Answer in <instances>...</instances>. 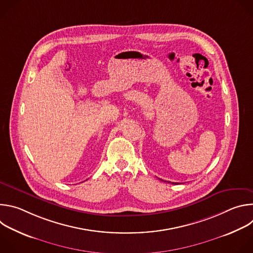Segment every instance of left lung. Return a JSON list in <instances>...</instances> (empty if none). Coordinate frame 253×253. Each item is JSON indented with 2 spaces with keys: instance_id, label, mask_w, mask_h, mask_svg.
Here are the masks:
<instances>
[{
  "instance_id": "8db88e82",
  "label": "left lung",
  "mask_w": 253,
  "mask_h": 253,
  "mask_svg": "<svg viewBox=\"0 0 253 253\" xmlns=\"http://www.w3.org/2000/svg\"><path fill=\"white\" fill-rule=\"evenodd\" d=\"M170 183H171V182H170ZM173 183H174V182H172V184H173Z\"/></svg>"
}]
</instances>
